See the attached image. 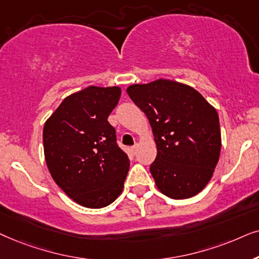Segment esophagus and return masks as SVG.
I'll return each instance as SVG.
<instances>
[{
	"mask_svg": "<svg viewBox=\"0 0 259 259\" xmlns=\"http://www.w3.org/2000/svg\"><path fill=\"white\" fill-rule=\"evenodd\" d=\"M137 148H139V144H135V146H133L132 148H130V151H132V153L135 155L136 154V151H137Z\"/></svg>",
	"mask_w": 259,
	"mask_h": 259,
	"instance_id": "1",
	"label": "esophagus"
}]
</instances>
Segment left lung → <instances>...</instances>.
<instances>
[{
  "label": "left lung",
  "mask_w": 259,
  "mask_h": 259,
  "mask_svg": "<svg viewBox=\"0 0 259 259\" xmlns=\"http://www.w3.org/2000/svg\"><path fill=\"white\" fill-rule=\"evenodd\" d=\"M126 92L153 129L157 155L150 173L157 188L171 199L198 194L219 160L217 110L191 86L167 79L132 85Z\"/></svg>",
  "instance_id": "obj_1"
}]
</instances>
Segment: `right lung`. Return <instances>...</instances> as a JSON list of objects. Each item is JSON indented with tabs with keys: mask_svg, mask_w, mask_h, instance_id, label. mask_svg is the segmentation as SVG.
Masks as SVG:
<instances>
[{
	"mask_svg": "<svg viewBox=\"0 0 259 259\" xmlns=\"http://www.w3.org/2000/svg\"><path fill=\"white\" fill-rule=\"evenodd\" d=\"M119 97L118 86H89L65 98L45 123L48 170L55 184L85 207L102 208L115 201L129 171V157L108 120Z\"/></svg>",
	"mask_w": 259,
	"mask_h": 259,
	"instance_id": "obj_1",
	"label": "right lung"
}]
</instances>
